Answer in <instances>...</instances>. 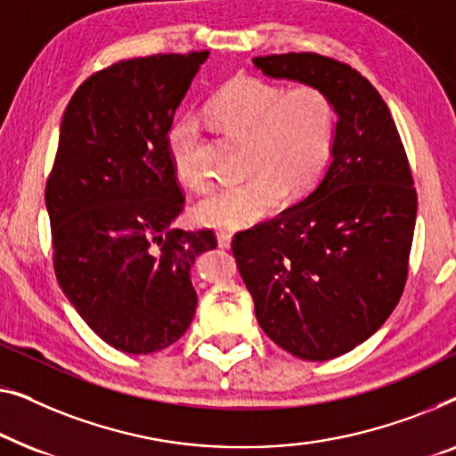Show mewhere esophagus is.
Wrapping results in <instances>:
<instances>
[{
	"label": "esophagus",
	"instance_id": "esophagus-1",
	"mask_svg": "<svg viewBox=\"0 0 456 456\" xmlns=\"http://www.w3.org/2000/svg\"><path fill=\"white\" fill-rule=\"evenodd\" d=\"M216 241H219L221 248L231 246V233L229 231H216Z\"/></svg>",
	"mask_w": 456,
	"mask_h": 456
}]
</instances>
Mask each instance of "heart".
<instances>
[{
	"mask_svg": "<svg viewBox=\"0 0 456 456\" xmlns=\"http://www.w3.org/2000/svg\"><path fill=\"white\" fill-rule=\"evenodd\" d=\"M208 113L225 130L248 136V182L229 185L196 207L198 223L241 229L265 219L283 196H299L318 182L329 163L337 132L335 102L314 85L285 88L237 76L208 102ZM198 144L196 119L183 118L167 134L173 171L190 188L204 190L207 177L191 161Z\"/></svg>",
	"mask_w": 456,
	"mask_h": 456,
	"instance_id": "1",
	"label": "heart"
}]
</instances>
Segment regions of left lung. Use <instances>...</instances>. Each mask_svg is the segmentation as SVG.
<instances>
[{
  "mask_svg": "<svg viewBox=\"0 0 456 456\" xmlns=\"http://www.w3.org/2000/svg\"><path fill=\"white\" fill-rule=\"evenodd\" d=\"M254 63L320 86L338 113L318 188L231 241L262 330L295 357L326 362L370 338L399 304L418 216L413 173L387 102L349 63L318 53Z\"/></svg>",
  "mask_w": 456,
  "mask_h": 456,
  "instance_id": "1",
  "label": "left lung"
}]
</instances>
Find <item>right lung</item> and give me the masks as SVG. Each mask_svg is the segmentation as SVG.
Instances as JSON below:
<instances>
[{
  "instance_id": "obj_1",
  "label": "right lung",
  "mask_w": 456,
  "mask_h": 456,
  "mask_svg": "<svg viewBox=\"0 0 456 456\" xmlns=\"http://www.w3.org/2000/svg\"><path fill=\"white\" fill-rule=\"evenodd\" d=\"M208 51L119 60L76 88L45 185L60 287L102 341L155 354L196 312L190 268L215 231L171 229L183 210L167 134Z\"/></svg>"
}]
</instances>
